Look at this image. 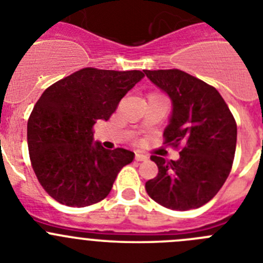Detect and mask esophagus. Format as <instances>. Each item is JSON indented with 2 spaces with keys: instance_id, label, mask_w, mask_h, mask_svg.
Here are the masks:
<instances>
[{
  "instance_id": "obj_1",
  "label": "esophagus",
  "mask_w": 263,
  "mask_h": 263,
  "mask_svg": "<svg viewBox=\"0 0 263 263\" xmlns=\"http://www.w3.org/2000/svg\"><path fill=\"white\" fill-rule=\"evenodd\" d=\"M136 160H138V162H143V160H147V155L141 154V153H137Z\"/></svg>"
}]
</instances>
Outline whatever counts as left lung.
<instances>
[{"label": "left lung", "instance_id": "obj_1", "mask_svg": "<svg viewBox=\"0 0 263 263\" xmlns=\"http://www.w3.org/2000/svg\"><path fill=\"white\" fill-rule=\"evenodd\" d=\"M173 101L164 143L179 148L178 160L150 159L158 175L146 182L153 200L174 211L195 210L216 196L233 164L237 124L212 85L180 69H143Z\"/></svg>", "mask_w": 263, "mask_h": 263}]
</instances>
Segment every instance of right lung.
Listing matches in <instances>:
<instances>
[{
	"mask_svg": "<svg viewBox=\"0 0 263 263\" xmlns=\"http://www.w3.org/2000/svg\"><path fill=\"white\" fill-rule=\"evenodd\" d=\"M142 71L79 69L42 93L27 121V146L39 183L68 206L104 200L134 153L93 143V125L108 121Z\"/></svg>",
	"mask_w": 263,
	"mask_h": 263,
	"instance_id": "add662e5",
	"label": "right lung"
}]
</instances>
